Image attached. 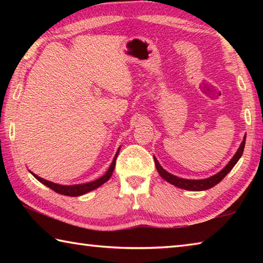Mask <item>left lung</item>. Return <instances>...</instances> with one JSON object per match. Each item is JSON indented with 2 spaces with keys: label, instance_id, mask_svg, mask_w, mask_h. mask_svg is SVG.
Returning a JSON list of instances; mask_svg holds the SVG:
<instances>
[{
  "label": "left lung",
  "instance_id": "left-lung-1",
  "mask_svg": "<svg viewBox=\"0 0 263 263\" xmlns=\"http://www.w3.org/2000/svg\"><path fill=\"white\" fill-rule=\"evenodd\" d=\"M245 142H246V136H245L243 140L240 145V147L238 149V152L234 154V157L231 159V161L228 163L222 171H220L218 174L213 175L209 179L205 180H185V179H180L175 175H172L171 173H168L164 171V169L160 166V163L158 162V160L154 158V162H155V167H157L159 174L161 175L162 179L166 180L169 183H172L173 185L179 186L181 189H185V190H193V191H202V190H206L210 189L212 186H215L216 184L219 183V182L224 179V177L229 174V173L232 171V168L235 166V163L239 161V159L241 158V155L243 153V148H245Z\"/></svg>",
  "mask_w": 263,
  "mask_h": 263
}]
</instances>
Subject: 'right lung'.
<instances>
[{"label": "right lung", "instance_id": "1", "mask_svg": "<svg viewBox=\"0 0 263 263\" xmlns=\"http://www.w3.org/2000/svg\"><path fill=\"white\" fill-rule=\"evenodd\" d=\"M118 153H119V149L117 151V153H116L114 161H112V163H111V166L109 167L108 172H106L103 176L100 177V179H97V180L92 181V182H89V183L75 184V185H60V184L53 183V182L44 180V179H42V177H39V176H37L35 174H33V173H32V175L39 182H42L43 184L47 185L48 188H51L52 190H54L55 193H58V194L66 195V196H73V197H75V196H81L83 194L89 193V191H91V190H94L96 188H99V186H101L102 184L105 183V182L110 179L111 175H112V173H114V169H115V166H116V159H117Z\"/></svg>", "mask_w": 263, "mask_h": 263}]
</instances>
